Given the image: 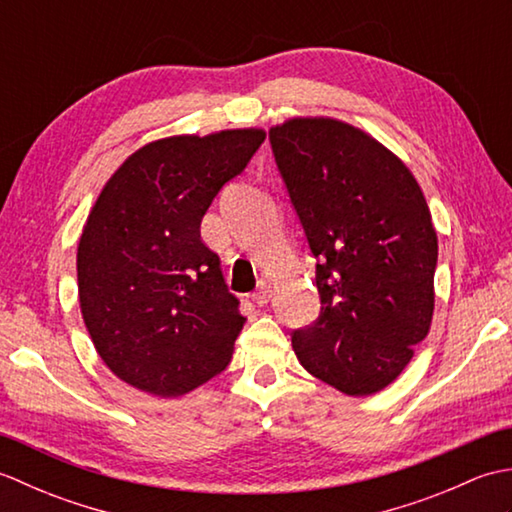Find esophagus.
I'll return each instance as SVG.
<instances>
[{
    "instance_id": "34e87169",
    "label": "esophagus",
    "mask_w": 512,
    "mask_h": 512,
    "mask_svg": "<svg viewBox=\"0 0 512 512\" xmlns=\"http://www.w3.org/2000/svg\"><path fill=\"white\" fill-rule=\"evenodd\" d=\"M270 295H273V290H270V286L262 284L253 292V301L257 303V306H266V303L270 301Z\"/></svg>"
}]
</instances>
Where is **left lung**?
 Here are the masks:
<instances>
[{"label":"left lung","instance_id":"1","mask_svg":"<svg viewBox=\"0 0 512 512\" xmlns=\"http://www.w3.org/2000/svg\"><path fill=\"white\" fill-rule=\"evenodd\" d=\"M268 138L317 259L321 314L292 332V350L343 394H376L431 328L438 235L427 200L405 162L358 127L290 118Z\"/></svg>","mask_w":512,"mask_h":512}]
</instances>
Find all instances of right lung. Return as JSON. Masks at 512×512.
<instances>
[{
    "instance_id": "1",
    "label": "right lung",
    "mask_w": 512,
    "mask_h": 512,
    "mask_svg": "<svg viewBox=\"0 0 512 512\" xmlns=\"http://www.w3.org/2000/svg\"><path fill=\"white\" fill-rule=\"evenodd\" d=\"M264 138L250 127L154 140L96 198L76 253L79 303L96 352L127 385L176 398L231 363L246 319L200 224Z\"/></svg>"
}]
</instances>
